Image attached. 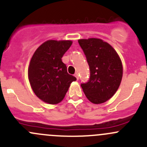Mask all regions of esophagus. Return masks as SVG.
<instances>
[{
	"label": "esophagus",
	"instance_id": "esophagus-1",
	"mask_svg": "<svg viewBox=\"0 0 147 147\" xmlns=\"http://www.w3.org/2000/svg\"><path fill=\"white\" fill-rule=\"evenodd\" d=\"M75 78H77V80H78V79H79V75H78V72H75Z\"/></svg>",
	"mask_w": 147,
	"mask_h": 147
}]
</instances>
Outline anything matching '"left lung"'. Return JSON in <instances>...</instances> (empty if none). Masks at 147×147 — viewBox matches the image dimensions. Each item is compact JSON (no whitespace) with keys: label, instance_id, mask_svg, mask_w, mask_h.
<instances>
[{"label":"left lung","instance_id":"left-lung-1","mask_svg":"<svg viewBox=\"0 0 147 147\" xmlns=\"http://www.w3.org/2000/svg\"><path fill=\"white\" fill-rule=\"evenodd\" d=\"M78 42L90 71L88 82L81 83L83 92L92 103H103L119 88L123 72L121 60L115 49L101 39H82Z\"/></svg>","mask_w":147,"mask_h":147}]
</instances>
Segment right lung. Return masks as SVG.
I'll use <instances>...</instances> for the list:
<instances>
[{"label": "right lung", "mask_w": 147, "mask_h": 147, "mask_svg": "<svg viewBox=\"0 0 147 147\" xmlns=\"http://www.w3.org/2000/svg\"><path fill=\"white\" fill-rule=\"evenodd\" d=\"M70 40H47L40 46L31 58L28 78L34 93L46 103L57 104L63 100L76 78L67 73L62 61L69 48Z\"/></svg>", "instance_id": "add662e5"}]
</instances>
